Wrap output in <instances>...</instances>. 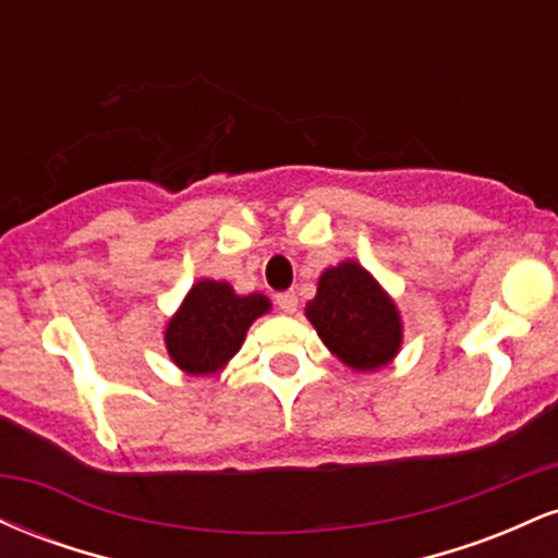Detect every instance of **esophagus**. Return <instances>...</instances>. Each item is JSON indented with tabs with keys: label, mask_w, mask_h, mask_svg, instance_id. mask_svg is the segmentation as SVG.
Returning a JSON list of instances; mask_svg holds the SVG:
<instances>
[{
	"label": "esophagus",
	"mask_w": 558,
	"mask_h": 558,
	"mask_svg": "<svg viewBox=\"0 0 558 558\" xmlns=\"http://www.w3.org/2000/svg\"><path fill=\"white\" fill-rule=\"evenodd\" d=\"M278 306L280 310L286 312V315H293V312H296V306H299V296L293 291H283V293H278Z\"/></svg>",
	"instance_id": "1"
}]
</instances>
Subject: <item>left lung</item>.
<instances>
[{"label":"left lung","mask_w":558,"mask_h":558,"mask_svg":"<svg viewBox=\"0 0 558 558\" xmlns=\"http://www.w3.org/2000/svg\"><path fill=\"white\" fill-rule=\"evenodd\" d=\"M304 315L330 354L356 373H375L401 351L399 306L375 275L354 259L323 270Z\"/></svg>","instance_id":"1"}]
</instances>
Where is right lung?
I'll use <instances>...</instances> for the list:
<instances>
[{
    "mask_svg": "<svg viewBox=\"0 0 558 558\" xmlns=\"http://www.w3.org/2000/svg\"><path fill=\"white\" fill-rule=\"evenodd\" d=\"M272 310L265 293H235L226 280L202 278L165 325V349L178 369L209 377L239 354L254 319Z\"/></svg>",
    "mask_w": 558,
    "mask_h": 558,
    "instance_id": "right-lung-1",
    "label": "right lung"
}]
</instances>
